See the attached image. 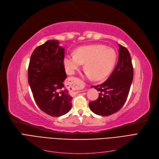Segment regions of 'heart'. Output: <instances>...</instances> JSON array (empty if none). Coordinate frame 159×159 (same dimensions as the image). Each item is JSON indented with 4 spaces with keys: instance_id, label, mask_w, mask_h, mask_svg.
<instances>
[{
    "instance_id": "obj_1",
    "label": "heart",
    "mask_w": 159,
    "mask_h": 159,
    "mask_svg": "<svg viewBox=\"0 0 159 159\" xmlns=\"http://www.w3.org/2000/svg\"><path fill=\"white\" fill-rule=\"evenodd\" d=\"M116 61L115 52L103 46L81 47L75 54L66 55L64 64L67 73L74 74L85 64V75L89 78L101 80L107 77L112 70Z\"/></svg>"
}]
</instances>
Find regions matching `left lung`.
Wrapping results in <instances>:
<instances>
[{
    "label": "left lung",
    "mask_w": 159,
    "mask_h": 159,
    "mask_svg": "<svg viewBox=\"0 0 159 159\" xmlns=\"http://www.w3.org/2000/svg\"><path fill=\"white\" fill-rule=\"evenodd\" d=\"M119 59L109 78L102 84L92 86L99 91V98L90 102L92 111L102 116L117 112L125 103L133 79L131 55L125 47L119 44Z\"/></svg>",
    "instance_id": "1"
}]
</instances>
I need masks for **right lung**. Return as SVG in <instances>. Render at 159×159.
Segmentation results:
<instances>
[{"label":"right lung","mask_w":159,"mask_h":159,"mask_svg":"<svg viewBox=\"0 0 159 159\" xmlns=\"http://www.w3.org/2000/svg\"><path fill=\"white\" fill-rule=\"evenodd\" d=\"M64 48L57 40H48L36 48L28 70V84L35 102L43 112L60 117L70 111L72 97L64 87L67 78Z\"/></svg>","instance_id":"add662e5"}]
</instances>
